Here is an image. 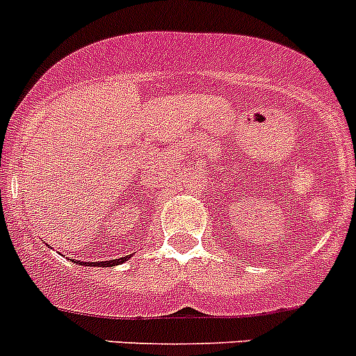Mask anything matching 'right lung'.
<instances>
[{
  "label": "right lung",
  "instance_id": "right-lung-1",
  "mask_svg": "<svg viewBox=\"0 0 356 356\" xmlns=\"http://www.w3.org/2000/svg\"><path fill=\"white\" fill-rule=\"evenodd\" d=\"M127 256L125 257H120V259H111V261H102V263H83V261H77V265H86V266H116V265H122L125 263Z\"/></svg>",
  "mask_w": 356,
  "mask_h": 356
}]
</instances>
